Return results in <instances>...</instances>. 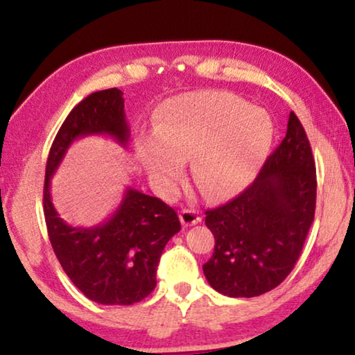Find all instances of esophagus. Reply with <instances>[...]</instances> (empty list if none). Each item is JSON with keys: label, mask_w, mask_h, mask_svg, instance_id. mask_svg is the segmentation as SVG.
Segmentation results:
<instances>
[{"label": "esophagus", "mask_w": 355, "mask_h": 355, "mask_svg": "<svg viewBox=\"0 0 355 355\" xmlns=\"http://www.w3.org/2000/svg\"><path fill=\"white\" fill-rule=\"evenodd\" d=\"M180 220H182V223L184 226H193V225L200 223V220H202V215H200L199 211H196V210L184 209V210H182V214H180Z\"/></svg>", "instance_id": "esophagus-1"}]
</instances>
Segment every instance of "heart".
Instances as JSON below:
<instances>
[{"instance_id":"1","label":"heart","mask_w":355,"mask_h":355,"mask_svg":"<svg viewBox=\"0 0 355 355\" xmlns=\"http://www.w3.org/2000/svg\"><path fill=\"white\" fill-rule=\"evenodd\" d=\"M156 134L140 137L137 156L155 182L175 187L184 162L204 198L239 194L257 177L272 144V121L261 108L223 91L168 98L156 118Z\"/></svg>"}]
</instances>
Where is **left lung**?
<instances>
[{"label":"left lung","mask_w":355,"mask_h":355,"mask_svg":"<svg viewBox=\"0 0 355 355\" xmlns=\"http://www.w3.org/2000/svg\"><path fill=\"white\" fill-rule=\"evenodd\" d=\"M315 162L296 114L287 134L244 193L205 211L215 237L204 274L216 292L252 298L276 288L292 272L315 211Z\"/></svg>","instance_id":"8db88e82"}]
</instances>
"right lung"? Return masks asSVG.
I'll list each match as a JSON object with an SVG mask.
<instances>
[{"label": "right lung", "instance_id": "1", "mask_svg": "<svg viewBox=\"0 0 355 355\" xmlns=\"http://www.w3.org/2000/svg\"><path fill=\"white\" fill-rule=\"evenodd\" d=\"M108 135L127 148L130 129L119 89L94 92L78 103L57 132L46 164L44 216L57 260L84 296L98 304L129 306L156 287L162 250L182 230L177 211L161 199L127 188L123 200L100 225L84 228L63 221L52 204L54 177L73 141Z\"/></svg>", "mask_w": 355, "mask_h": 355}]
</instances>
